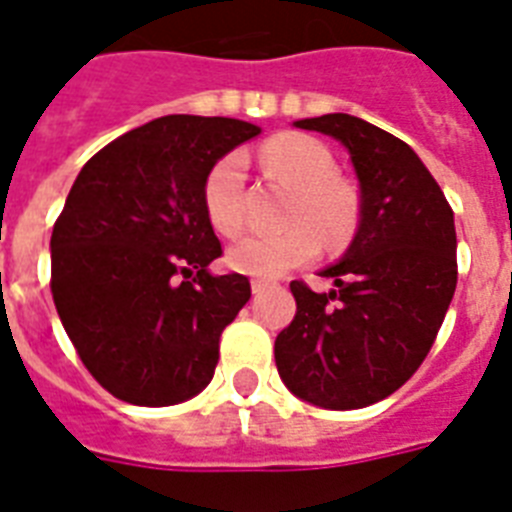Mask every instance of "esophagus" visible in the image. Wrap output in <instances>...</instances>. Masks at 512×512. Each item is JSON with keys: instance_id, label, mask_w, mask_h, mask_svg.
Returning <instances> with one entry per match:
<instances>
[{"instance_id": "esophagus-1", "label": "esophagus", "mask_w": 512, "mask_h": 512, "mask_svg": "<svg viewBox=\"0 0 512 512\" xmlns=\"http://www.w3.org/2000/svg\"><path fill=\"white\" fill-rule=\"evenodd\" d=\"M265 289H271V281L252 279V292H255V295H260V292H265Z\"/></svg>"}]
</instances>
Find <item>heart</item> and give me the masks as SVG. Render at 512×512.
I'll return each mask as SVG.
<instances>
[{
    "mask_svg": "<svg viewBox=\"0 0 512 512\" xmlns=\"http://www.w3.org/2000/svg\"><path fill=\"white\" fill-rule=\"evenodd\" d=\"M260 159L271 175L295 185L287 209L292 228L281 233H249L233 244L228 263L247 276L279 279L319 252V236L313 227L329 244L348 239L356 228L358 201L348 185L335 177V159L329 148L308 135H276L265 143ZM201 204L217 233L236 236L244 228V156L231 151L209 167L201 183Z\"/></svg>",
    "mask_w": 512,
    "mask_h": 512,
    "instance_id": "obj_1",
    "label": "heart"
}]
</instances>
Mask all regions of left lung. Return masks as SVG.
Here are the masks:
<instances>
[{
	"label": "left lung",
	"instance_id": "8db88e82",
	"mask_svg": "<svg viewBox=\"0 0 512 512\" xmlns=\"http://www.w3.org/2000/svg\"><path fill=\"white\" fill-rule=\"evenodd\" d=\"M348 148L361 185V225L348 255L321 276L332 292L292 281L297 311L273 345L297 398L361 409L396 393L436 342L457 287L454 212L436 177L396 135L348 114L295 122Z\"/></svg>",
	"mask_w": 512,
	"mask_h": 512
}]
</instances>
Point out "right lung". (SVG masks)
Segmentation results:
<instances>
[{"label":"right lung","mask_w":512,"mask_h":512,"mask_svg":"<svg viewBox=\"0 0 512 512\" xmlns=\"http://www.w3.org/2000/svg\"><path fill=\"white\" fill-rule=\"evenodd\" d=\"M260 127L223 116H162L84 164L52 228L50 289L87 372L119 401L170 406L204 390L220 335L252 297L223 255L201 183Z\"/></svg>","instance_id":"1"}]
</instances>
